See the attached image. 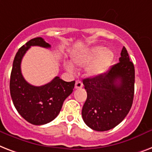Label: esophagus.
Instances as JSON below:
<instances>
[{"mask_svg":"<svg viewBox=\"0 0 152 152\" xmlns=\"http://www.w3.org/2000/svg\"><path fill=\"white\" fill-rule=\"evenodd\" d=\"M82 86H83V84L82 82L80 81V80H77L76 82H75V88H82Z\"/></svg>","mask_w":152,"mask_h":152,"instance_id":"obj_1","label":"esophagus"}]
</instances>
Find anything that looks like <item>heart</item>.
I'll list each match as a JSON object with an SVG mask.
<instances>
[{
	"label": "heart",
	"mask_w": 152,
	"mask_h": 152,
	"mask_svg": "<svg viewBox=\"0 0 152 152\" xmlns=\"http://www.w3.org/2000/svg\"><path fill=\"white\" fill-rule=\"evenodd\" d=\"M114 59V53L108 49L100 46H96L88 48L82 53L74 57V62L79 66H86L87 67V74L91 77H98L108 70ZM65 68L69 72H74V66L66 62Z\"/></svg>",
	"instance_id": "heart-1"
}]
</instances>
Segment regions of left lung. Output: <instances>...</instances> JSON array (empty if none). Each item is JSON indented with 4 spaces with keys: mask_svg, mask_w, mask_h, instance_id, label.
Here are the masks:
<instances>
[{
    "mask_svg": "<svg viewBox=\"0 0 152 152\" xmlns=\"http://www.w3.org/2000/svg\"><path fill=\"white\" fill-rule=\"evenodd\" d=\"M135 70L125 47L119 62L100 76L83 80L87 99L82 107L84 122L93 130L115 128L128 115L134 96Z\"/></svg>",
    "mask_w": 152,
    "mask_h": 152,
    "instance_id": "obj_1",
    "label": "left lung"
}]
</instances>
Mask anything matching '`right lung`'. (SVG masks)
I'll return each instance as SVG.
<instances>
[{
	"instance_id": "obj_1",
	"label": "right lung",
	"mask_w": 152,
	"mask_h": 152,
	"mask_svg": "<svg viewBox=\"0 0 152 152\" xmlns=\"http://www.w3.org/2000/svg\"><path fill=\"white\" fill-rule=\"evenodd\" d=\"M31 46L50 48L42 37L30 40L17 52L13 61L10 77V93L19 114L33 125H44L52 122L59 115L64 101L72 93L75 81L65 82L55 77L42 86H34L24 79L21 72L22 59Z\"/></svg>"
}]
</instances>
